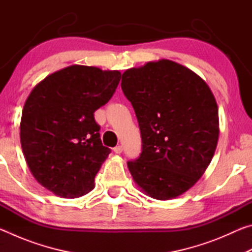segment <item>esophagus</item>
I'll return each mask as SVG.
<instances>
[{
    "mask_svg": "<svg viewBox=\"0 0 252 252\" xmlns=\"http://www.w3.org/2000/svg\"><path fill=\"white\" fill-rule=\"evenodd\" d=\"M114 153H117V155H120V153L123 151V147L122 146H117L116 148L113 149Z\"/></svg>",
    "mask_w": 252,
    "mask_h": 252,
    "instance_id": "34e87169",
    "label": "esophagus"
}]
</instances>
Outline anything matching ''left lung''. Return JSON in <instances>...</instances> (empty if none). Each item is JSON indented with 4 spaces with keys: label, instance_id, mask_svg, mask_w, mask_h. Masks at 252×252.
Wrapping results in <instances>:
<instances>
[{
    "label": "left lung",
    "instance_id": "1",
    "mask_svg": "<svg viewBox=\"0 0 252 252\" xmlns=\"http://www.w3.org/2000/svg\"><path fill=\"white\" fill-rule=\"evenodd\" d=\"M121 88L142 138L141 155L127 162L132 178L153 199L179 197L203 176L215 155V95L197 73L165 59L126 70Z\"/></svg>",
    "mask_w": 252,
    "mask_h": 252
}]
</instances>
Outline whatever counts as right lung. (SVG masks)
Returning a JSON list of instances; mask_svg holds the SVG:
<instances>
[{"label":"right lung","instance_id":"obj_1","mask_svg":"<svg viewBox=\"0 0 252 252\" xmlns=\"http://www.w3.org/2000/svg\"><path fill=\"white\" fill-rule=\"evenodd\" d=\"M121 73L74 64L34 87L20 123L22 151L32 176L61 198H79L94 188L110 153L102 146L95 110L116 92Z\"/></svg>","mask_w":252,"mask_h":252}]
</instances>
